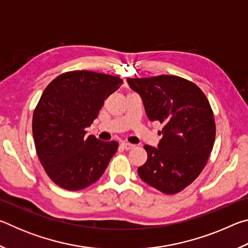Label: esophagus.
I'll list each match as a JSON object with an SVG mask.
<instances>
[{"instance_id": "esophagus-1", "label": "esophagus", "mask_w": 248, "mask_h": 248, "mask_svg": "<svg viewBox=\"0 0 248 248\" xmlns=\"http://www.w3.org/2000/svg\"><path fill=\"white\" fill-rule=\"evenodd\" d=\"M121 148L124 149V150H131L134 148V145L129 143V142H121Z\"/></svg>"}]
</instances>
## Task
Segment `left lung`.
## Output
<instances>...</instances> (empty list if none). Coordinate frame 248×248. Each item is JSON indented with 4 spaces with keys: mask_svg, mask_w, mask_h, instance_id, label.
<instances>
[{
    "mask_svg": "<svg viewBox=\"0 0 248 248\" xmlns=\"http://www.w3.org/2000/svg\"><path fill=\"white\" fill-rule=\"evenodd\" d=\"M127 81L141 96L148 118L164 125L157 148L144 145L148 159L138 174L155 189L177 194L198 177L215 144L209 100L195 83L175 75Z\"/></svg>",
    "mask_w": 248,
    "mask_h": 248,
    "instance_id": "1",
    "label": "left lung"
}]
</instances>
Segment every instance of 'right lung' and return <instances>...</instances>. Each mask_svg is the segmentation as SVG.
I'll use <instances>...</instances> for the list:
<instances>
[{
  "instance_id": "add662e5",
  "label": "right lung",
  "mask_w": 248,
  "mask_h": 248,
  "mask_svg": "<svg viewBox=\"0 0 248 248\" xmlns=\"http://www.w3.org/2000/svg\"><path fill=\"white\" fill-rule=\"evenodd\" d=\"M124 83L112 75L71 71L46 87L32 116V136L41 165L66 190H81L100 178L118 142L86 137L105 99Z\"/></svg>"
}]
</instances>
